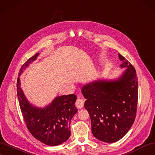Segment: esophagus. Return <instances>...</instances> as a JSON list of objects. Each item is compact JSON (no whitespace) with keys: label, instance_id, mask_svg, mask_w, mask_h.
Here are the masks:
<instances>
[{"label":"esophagus","instance_id":"esophagus-1","mask_svg":"<svg viewBox=\"0 0 155 155\" xmlns=\"http://www.w3.org/2000/svg\"><path fill=\"white\" fill-rule=\"evenodd\" d=\"M75 106H76V107H77L78 108L80 109V108H81L83 107H84V101H83L82 99H79V98H78V99L76 100V101H75Z\"/></svg>","mask_w":155,"mask_h":155}]
</instances>
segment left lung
<instances>
[{
  "label": "left lung",
  "instance_id": "obj_1",
  "mask_svg": "<svg viewBox=\"0 0 155 155\" xmlns=\"http://www.w3.org/2000/svg\"><path fill=\"white\" fill-rule=\"evenodd\" d=\"M118 56L122 62L121 67H127L121 78L114 81H95L82 88L92 133L99 140L106 143L122 139L133 125L137 113L136 70L123 56Z\"/></svg>",
  "mask_w": 155,
  "mask_h": 155
}]
</instances>
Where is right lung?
Wrapping results in <instances>:
<instances>
[{
    "label": "right lung",
    "mask_w": 155,
    "mask_h": 155,
    "mask_svg": "<svg viewBox=\"0 0 155 155\" xmlns=\"http://www.w3.org/2000/svg\"><path fill=\"white\" fill-rule=\"evenodd\" d=\"M38 55L37 53L32 56L21 66L19 76ZM19 76L17 95L24 122L30 134L37 140L49 146H56L66 141L71 135L70 121L78 112L75 105L77 97L74 94L57 97L46 108H35L26 99L20 87Z\"/></svg>",
    "instance_id": "obj_1"
}]
</instances>
